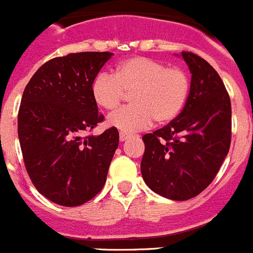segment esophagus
Wrapping results in <instances>:
<instances>
[{"label":"esophagus","mask_w":253,"mask_h":253,"mask_svg":"<svg viewBox=\"0 0 253 253\" xmlns=\"http://www.w3.org/2000/svg\"><path fill=\"white\" fill-rule=\"evenodd\" d=\"M127 137H129V135H127L126 132H121V134H119V140H121V141H126Z\"/></svg>","instance_id":"1"}]
</instances>
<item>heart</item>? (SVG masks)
<instances>
[{
  "mask_svg": "<svg viewBox=\"0 0 253 253\" xmlns=\"http://www.w3.org/2000/svg\"><path fill=\"white\" fill-rule=\"evenodd\" d=\"M94 103L113 111L131 93V106L121 108L108 117V124L123 132L146 129L173 121L186 106L191 92V77L178 66H166L159 60L134 56L117 65L114 75L101 72L92 82Z\"/></svg>",
  "mask_w": 253,
  "mask_h": 253,
  "instance_id": "1",
  "label": "heart"
}]
</instances>
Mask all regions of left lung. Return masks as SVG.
Here are the masks:
<instances>
[{
	"mask_svg": "<svg viewBox=\"0 0 253 253\" xmlns=\"http://www.w3.org/2000/svg\"><path fill=\"white\" fill-rule=\"evenodd\" d=\"M192 74L186 106L171 123L142 136L141 174L160 196L187 201L204 191L219 172L231 142V102L214 67L182 51Z\"/></svg>",
	"mask_w": 253,
	"mask_h": 253,
	"instance_id": "8db88e82",
	"label": "left lung"
}]
</instances>
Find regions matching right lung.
<instances>
[{"label":"right lung","mask_w":253,"mask_h":253,"mask_svg":"<svg viewBox=\"0 0 253 253\" xmlns=\"http://www.w3.org/2000/svg\"><path fill=\"white\" fill-rule=\"evenodd\" d=\"M112 55L84 51L54 57L24 88L18 112L24 166L39 193L59 206H81L106 183L118 130L84 135L104 119L91 88Z\"/></svg>","instance_id":"add662e5"}]
</instances>
